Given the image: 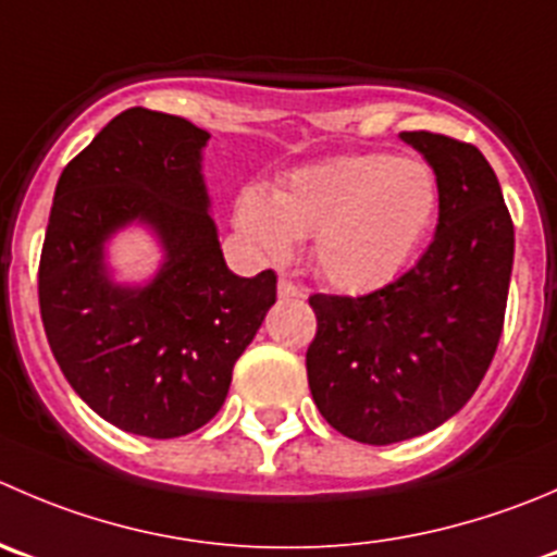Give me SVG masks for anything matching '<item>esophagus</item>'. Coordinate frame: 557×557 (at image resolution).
Instances as JSON below:
<instances>
[{
  "label": "esophagus",
  "instance_id": "obj_1",
  "mask_svg": "<svg viewBox=\"0 0 557 557\" xmlns=\"http://www.w3.org/2000/svg\"><path fill=\"white\" fill-rule=\"evenodd\" d=\"M277 294H280V299H305L307 290L301 288V285H296L294 280L280 277V283H277Z\"/></svg>",
  "mask_w": 557,
  "mask_h": 557
}]
</instances>
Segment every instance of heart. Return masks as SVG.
I'll return each mask as SVG.
<instances>
[{"label":"heart","instance_id":"b5f03b06","mask_svg":"<svg viewBox=\"0 0 557 557\" xmlns=\"http://www.w3.org/2000/svg\"><path fill=\"white\" fill-rule=\"evenodd\" d=\"M438 180L422 160L348 154L307 165L272 196L247 187L234 207L239 234L269 258L312 236V263L326 283L367 294L392 283L438 218Z\"/></svg>","mask_w":557,"mask_h":557}]
</instances>
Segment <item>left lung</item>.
I'll use <instances>...</instances> for the list:
<instances>
[{
    "label": "left lung",
    "mask_w": 557,
    "mask_h": 557,
    "mask_svg": "<svg viewBox=\"0 0 557 557\" xmlns=\"http://www.w3.org/2000/svg\"><path fill=\"white\" fill-rule=\"evenodd\" d=\"M399 138L438 180L435 239L372 294L310 296L312 399L337 433L370 446L430 433L473 397L504 332L515 263V225L484 154L428 129Z\"/></svg>",
    "instance_id": "left-lung-1"
}]
</instances>
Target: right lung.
<instances>
[{
	"instance_id": "obj_1",
	"label": "right lung",
	"mask_w": 557,
	"mask_h": 557,
	"mask_svg": "<svg viewBox=\"0 0 557 557\" xmlns=\"http://www.w3.org/2000/svg\"><path fill=\"white\" fill-rule=\"evenodd\" d=\"M207 129L129 108L75 154L53 193L37 294L53 359L81 399L119 430L180 438L223 408L234 364L277 299L272 269L225 267L201 174ZM133 219L166 261L152 284L110 280L101 250Z\"/></svg>"
}]
</instances>
